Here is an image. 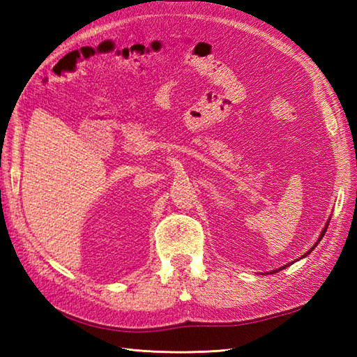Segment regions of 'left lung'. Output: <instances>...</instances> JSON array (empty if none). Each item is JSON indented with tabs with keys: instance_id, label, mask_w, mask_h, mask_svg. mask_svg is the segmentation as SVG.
Returning a JSON list of instances; mask_svg holds the SVG:
<instances>
[{
	"instance_id": "1",
	"label": "left lung",
	"mask_w": 357,
	"mask_h": 357,
	"mask_svg": "<svg viewBox=\"0 0 357 357\" xmlns=\"http://www.w3.org/2000/svg\"><path fill=\"white\" fill-rule=\"evenodd\" d=\"M328 224H330V221H328L327 224H325V229L322 230V233H321V236H319V239H317V242H319V241H321V239L324 238V234H325V231H327V229H328ZM317 242H316V244H314V245H313L312 248H310V250H308V252H307V253H305L304 256H301V259H302V257H305L307 255H310V253H312V252H313V250H314V247L317 245ZM285 267H288V264H287V265H284V267H280V268H278V270H273V271H270V273H271V275H273V273H278L279 270H284Z\"/></svg>"
}]
</instances>
